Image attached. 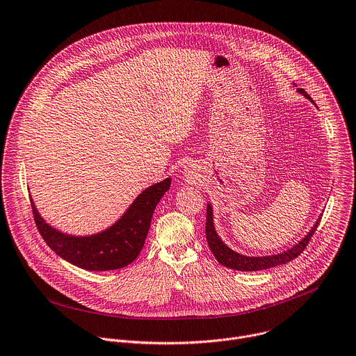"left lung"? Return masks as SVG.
<instances>
[{"label": "left lung", "mask_w": 356, "mask_h": 356, "mask_svg": "<svg viewBox=\"0 0 356 356\" xmlns=\"http://www.w3.org/2000/svg\"><path fill=\"white\" fill-rule=\"evenodd\" d=\"M299 92L307 97L309 100H312V97L305 92V89H299ZM313 102V100H312ZM321 218L317 219V222L313 225V227L310 229V232L305 236V238L295 245L293 248H291L289 250L280 253V254H274V256H263V257H248L243 254H239L233 252L232 249H229L218 236L215 226H213V220H212V208L208 204L207 205V222H205V234H207V242L208 246L212 252V254L215 256V259L227 268L232 270H238V271H260V270H267L271 267H277L281 264H286L289 261H292L293 259H296L303 250L305 248L309 245L312 236L314 234L318 222Z\"/></svg>", "instance_id": "left-lung-1"}]
</instances>
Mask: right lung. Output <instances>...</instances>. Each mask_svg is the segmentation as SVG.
Masks as SVG:
<instances>
[{
  "mask_svg": "<svg viewBox=\"0 0 356 356\" xmlns=\"http://www.w3.org/2000/svg\"><path fill=\"white\" fill-rule=\"evenodd\" d=\"M169 187L170 179L148 187L114 225L92 236H70L56 230L43 220L33 201L32 211L42 238L61 259L88 271L118 270L138 257L155 207Z\"/></svg>",
  "mask_w": 356,
  "mask_h": 356,
  "instance_id": "obj_1",
  "label": "right lung"
}]
</instances>
